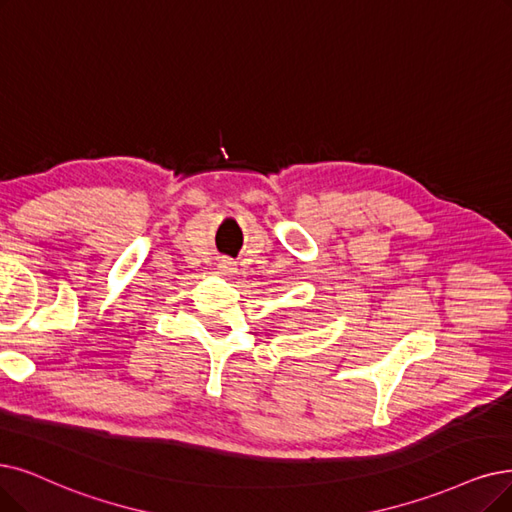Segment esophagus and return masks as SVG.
<instances>
[{"label": "esophagus", "instance_id": "1", "mask_svg": "<svg viewBox=\"0 0 512 512\" xmlns=\"http://www.w3.org/2000/svg\"><path fill=\"white\" fill-rule=\"evenodd\" d=\"M218 271H220V275H224V277H231V275L235 273V262L229 260V258H222V260L218 262Z\"/></svg>", "mask_w": 512, "mask_h": 512}]
</instances>
